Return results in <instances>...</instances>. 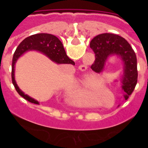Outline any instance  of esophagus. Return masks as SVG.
Returning a JSON list of instances; mask_svg holds the SVG:
<instances>
[{
	"label": "esophagus",
	"mask_w": 148,
	"mask_h": 148,
	"mask_svg": "<svg viewBox=\"0 0 148 148\" xmlns=\"http://www.w3.org/2000/svg\"><path fill=\"white\" fill-rule=\"evenodd\" d=\"M82 69H83V70H82ZM80 69H82V70H85L86 69H87V66H81Z\"/></svg>",
	"instance_id": "34e87169"
}]
</instances>
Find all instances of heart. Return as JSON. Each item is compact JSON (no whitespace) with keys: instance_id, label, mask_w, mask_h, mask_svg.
<instances>
[{"instance_id":"obj_1","label":"heart","mask_w":148,"mask_h":148,"mask_svg":"<svg viewBox=\"0 0 148 148\" xmlns=\"http://www.w3.org/2000/svg\"><path fill=\"white\" fill-rule=\"evenodd\" d=\"M105 84V81L101 77L95 76V75H87L83 78L82 83L78 86L77 89H75L71 94V98L74 100L81 101L85 99L86 95L88 93L90 89L98 86L104 85ZM103 89L102 87H100Z\"/></svg>"}]
</instances>
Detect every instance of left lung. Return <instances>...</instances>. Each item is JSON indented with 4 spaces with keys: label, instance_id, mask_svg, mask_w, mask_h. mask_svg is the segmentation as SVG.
<instances>
[{
    "label": "left lung",
    "instance_id": "left-lung-1",
    "mask_svg": "<svg viewBox=\"0 0 148 148\" xmlns=\"http://www.w3.org/2000/svg\"><path fill=\"white\" fill-rule=\"evenodd\" d=\"M90 45L95 53V59L91 69L95 73H103L112 56L121 61L123 70L119 82L124 91V98L127 100L135 89L138 79L136 56L131 46L124 38L111 33L95 36Z\"/></svg>",
    "mask_w": 148,
    "mask_h": 148
}]
</instances>
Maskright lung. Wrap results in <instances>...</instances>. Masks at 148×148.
<instances>
[{
	"instance_id": "obj_1",
	"label": "right lung",
	"mask_w": 148,
	"mask_h": 148,
	"mask_svg": "<svg viewBox=\"0 0 148 148\" xmlns=\"http://www.w3.org/2000/svg\"><path fill=\"white\" fill-rule=\"evenodd\" d=\"M29 51H38L45 55L52 61L58 64L75 65V62L70 59L66 54L62 43L58 38L51 34L39 33L26 38L21 43L13 56L12 64V80L15 90L18 94L31 103L39 104L37 100L31 98L19 88L15 78V64L18 58Z\"/></svg>"
}]
</instances>
